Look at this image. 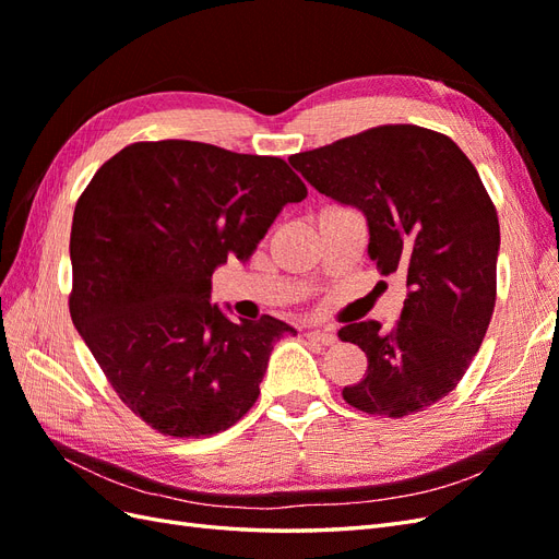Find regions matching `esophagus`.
Wrapping results in <instances>:
<instances>
[{
  "label": "esophagus",
  "mask_w": 559,
  "mask_h": 559,
  "mask_svg": "<svg viewBox=\"0 0 559 559\" xmlns=\"http://www.w3.org/2000/svg\"><path fill=\"white\" fill-rule=\"evenodd\" d=\"M306 335H308V341H314L319 345H333L337 341L335 333H331V331H308Z\"/></svg>",
  "instance_id": "esophagus-1"
}]
</instances>
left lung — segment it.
I'll list each match as a JSON object with an SVG mask.
<instances>
[{
    "label": "left lung",
    "mask_w": 559,
    "mask_h": 559,
    "mask_svg": "<svg viewBox=\"0 0 559 559\" xmlns=\"http://www.w3.org/2000/svg\"><path fill=\"white\" fill-rule=\"evenodd\" d=\"M319 193L366 214L368 257L408 286L401 319L337 331L366 352V378L343 389L352 408L405 417L460 384L497 302L499 216L478 170L448 134L396 123L294 154Z\"/></svg>",
    "instance_id": "obj_1"
}]
</instances>
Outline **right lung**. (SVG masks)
Returning a JSON list of instances; mask_svg holds the SVG:
<instances>
[{
	"label": "right lung",
	"instance_id": "add662e5",
	"mask_svg": "<svg viewBox=\"0 0 559 559\" xmlns=\"http://www.w3.org/2000/svg\"><path fill=\"white\" fill-rule=\"evenodd\" d=\"M306 195L277 156L163 140L118 151L76 200L70 314L151 429L212 436L257 403L275 341L296 331L270 314L235 324L210 302L212 273Z\"/></svg>",
	"mask_w": 559,
	"mask_h": 559
}]
</instances>
